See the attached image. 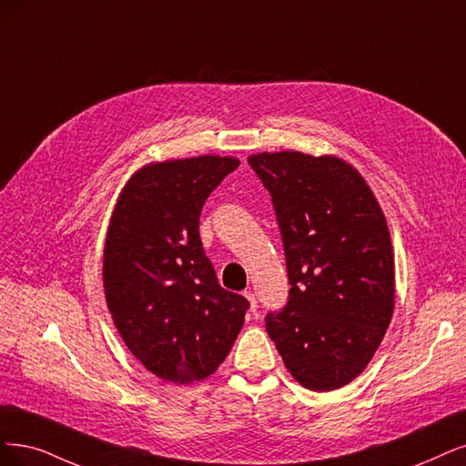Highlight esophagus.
<instances>
[{
  "label": "esophagus",
  "mask_w": 466,
  "mask_h": 466,
  "mask_svg": "<svg viewBox=\"0 0 466 466\" xmlns=\"http://www.w3.org/2000/svg\"><path fill=\"white\" fill-rule=\"evenodd\" d=\"M246 299L249 301V309H251V313H255V309H257V298H255V294L253 291H246Z\"/></svg>",
  "instance_id": "esophagus-1"
}]
</instances>
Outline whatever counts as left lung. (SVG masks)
Wrapping results in <instances>:
<instances>
[{
    "mask_svg": "<svg viewBox=\"0 0 466 466\" xmlns=\"http://www.w3.org/2000/svg\"><path fill=\"white\" fill-rule=\"evenodd\" d=\"M248 163L270 194L291 286L280 311L267 313V332L299 384L338 390L363 372L391 320L386 218L341 159L282 151Z\"/></svg>",
    "mask_w": 466,
    "mask_h": 466,
    "instance_id": "1",
    "label": "left lung"
}]
</instances>
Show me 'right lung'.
Instances as JSON below:
<instances>
[{
	"label": "right lung",
	"instance_id": "right-lung-1",
	"mask_svg": "<svg viewBox=\"0 0 466 466\" xmlns=\"http://www.w3.org/2000/svg\"><path fill=\"white\" fill-rule=\"evenodd\" d=\"M238 165L215 155L147 165L111 217L107 307L130 353L168 382L211 376L244 326L249 301L218 284L199 238L207 198Z\"/></svg>",
	"mask_w": 466,
	"mask_h": 466
}]
</instances>
